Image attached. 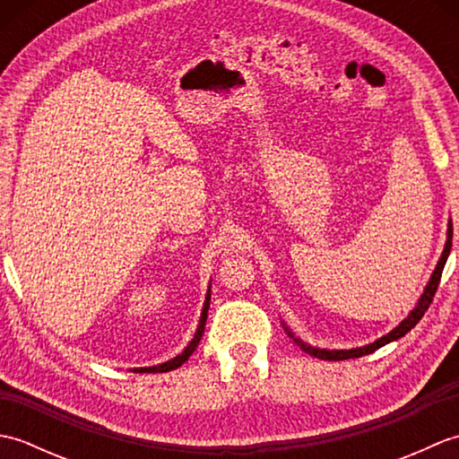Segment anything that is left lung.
Wrapping results in <instances>:
<instances>
[{
    "label": "left lung",
    "mask_w": 459,
    "mask_h": 459,
    "mask_svg": "<svg viewBox=\"0 0 459 459\" xmlns=\"http://www.w3.org/2000/svg\"><path fill=\"white\" fill-rule=\"evenodd\" d=\"M452 235H454L452 221H447V238H446V245H444V252H442L440 260H437V264H436V268H434V272H432L430 280H428V284H426V288H424V291H422V296L418 298L416 306L411 309V314H408V316L401 321V324H398L393 331H388L386 335H383V337H378L377 341H373V343L363 345V347H353V349H319V347H314V345H307L306 341H301L299 337H296L294 331H291V329L284 324V321H281V325H284L286 333L296 341V343L299 345L301 351H306V353L314 355V357H317V359H324V360H343V359L363 357V355L373 353V351H377L378 347L391 343V341H396V339L404 337V335L408 333V331H411V329L418 324V321L422 319V316L426 314V309L430 307V304H432V298H434V294H436L437 284H440V278H442V270H444V266H446V260H447V256H450V250H452Z\"/></svg>",
    "instance_id": "obj_1"
}]
</instances>
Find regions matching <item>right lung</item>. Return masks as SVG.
I'll return each instance as SVG.
<instances>
[{"mask_svg": "<svg viewBox=\"0 0 459 459\" xmlns=\"http://www.w3.org/2000/svg\"><path fill=\"white\" fill-rule=\"evenodd\" d=\"M209 304H211V286H209V290H207V296H204V304H203V311H201V317H199L197 331H195V335H193V339L187 343V347H185L178 357L165 360V363L153 365V367H138V368H132L134 373H168V370H173V368L181 367V365L185 363V360H187V359L193 355V351L197 349L199 341H201V337H203V333H204V324H207Z\"/></svg>", "mask_w": 459, "mask_h": 459, "instance_id": "add662e5", "label": "right lung"}]
</instances>
